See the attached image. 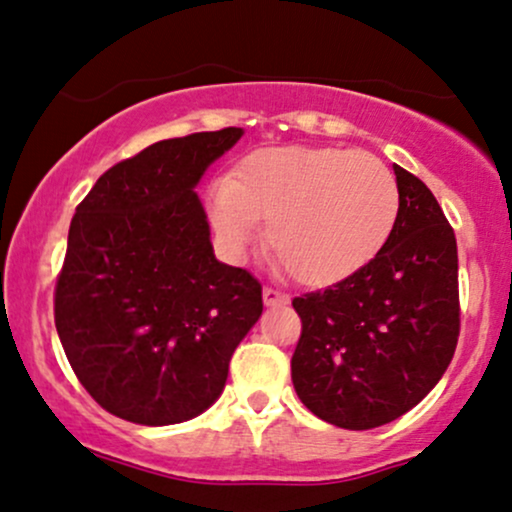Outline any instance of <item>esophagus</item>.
I'll return each mask as SVG.
<instances>
[{"label":"esophagus","mask_w":512,"mask_h":512,"mask_svg":"<svg viewBox=\"0 0 512 512\" xmlns=\"http://www.w3.org/2000/svg\"><path fill=\"white\" fill-rule=\"evenodd\" d=\"M263 302H266V306H282L290 302V297L285 292L275 290V287H263Z\"/></svg>","instance_id":"34e87169"}]
</instances>
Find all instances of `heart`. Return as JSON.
Instances as JSON below:
<instances>
[{
  "mask_svg": "<svg viewBox=\"0 0 512 512\" xmlns=\"http://www.w3.org/2000/svg\"><path fill=\"white\" fill-rule=\"evenodd\" d=\"M400 191L376 155L333 146L258 148L213 184L208 213L242 254L268 220L270 256L302 285H333L362 270L398 222Z\"/></svg>",
  "mask_w": 512,
  "mask_h": 512,
  "instance_id": "heart-1",
  "label": "heart"
}]
</instances>
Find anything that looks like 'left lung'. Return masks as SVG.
Masks as SVG:
<instances>
[{
	"instance_id": "left-lung-1",
	"label": "left lung",
	"mask_w": 512,
	"mask_h": 512,
	"mask_svg": "<svg viewBox=\"0 0 512 512\" xmlns=\"http://www.w3.org/2000/svg\"><path fill=\"white\" fill-rule=\"evenodd\" d=\"M400 210L374 261L294 297L299 400L323 422L364 431L410 412L446 374L460 335L458 242L436 196L393 167Z\"/></svg>"
}]
</instances>
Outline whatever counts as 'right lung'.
<instances>
[{
  "label": "right lung",
  "instance_id": "add662e5",
  "mask_svg": "<svg viewBox=\"0 0 512 512\" xmlns=\"http://www.w3.org/2000/svg\"><path fill=\"white\" fill-rule=\"evenodd\" d=\"M242 134L227 126L153 143L76 206L54 326L81 386L114 417L165 426L208 410L261 316V282L215 258L194 191Z\"/></svg>",
  "mask_w": 512,
  "mask_h": 512
}]
</instances>
